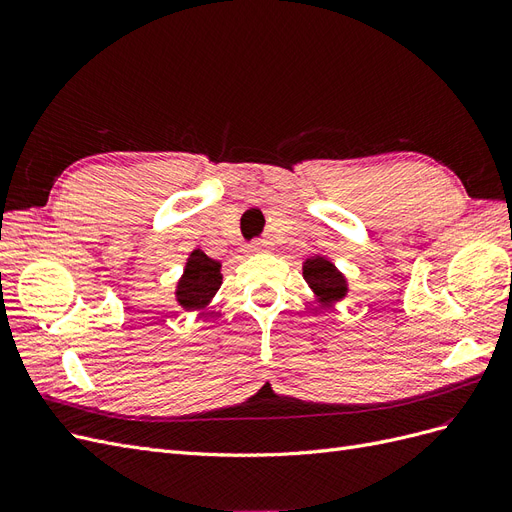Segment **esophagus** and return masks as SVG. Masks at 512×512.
I'll return each instance as SVG.
<instances>
[{
	"instance_id": "esophagus-1",
	"label": "esophagus",
	"mask_w": 512,
	"mask_h": 512,
	"mask_svg": "<svg viewBox=\"0 0 512 512\" xmlns=\"http://www.w3.org/2000/svg\"><path fill=\"white\" fill-rule=\"evenodd\" d=\"M269 250V241H254L247 245V252H265Z\"/></svg>"
}]
</instances>
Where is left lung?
Returning a JSON list of instances; mask_svg holds the SVG:
<instances>
[{
    "mask_svg": "<svg viewBox=\"0 0 512 512\" xmlns=\"http://www.w3.org/2000/svg\"><path fill=\"white\" fill-rule=\"evenodd\" d=\"M303 280L314 292V301L322 307H333L339 301H344L350 290L346 275L322 254H314L303 260Z\"/></svg>",
    "mask_w": 512,
    "mask_h": 512,
    "instance_id": "obj_1",
    "label": "left lung"
}]
</instances>
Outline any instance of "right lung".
Returning a JSON list of instances; mask_svg holds the SVG:
<instances>
[{
  "instance_id": "obj_1",
  "label": "right lung",
  "mask_w": 512,
  "mask_h": 512,
  "mask_svg": "<svg viewBox=\"0 0 512 512\" xmlns=\"http://www.w3.org/2000/svg\"><path fill=\"white\" fill-rule=\"evenodd\" d=\"M222 262L209 258L203 250H192L175 286V301L185 312H205L215 292L222 286Z\"/></svg>"
}]
</instances>
